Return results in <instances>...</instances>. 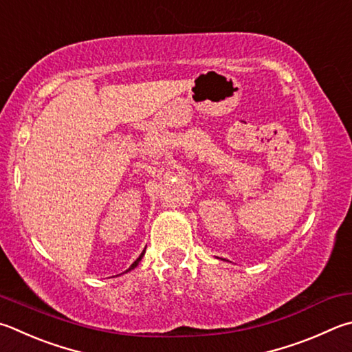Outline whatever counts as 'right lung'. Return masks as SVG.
<instances>
[{"instance_id": "right-lung-1", "label": "right lung", "mask_w": 352, "mask_h": 352, "mask_svg": "<svg viewBox=\"0 0 352 352\" xmlns=\"http://www.w3.org/2000/svg\"><path fill=\"white\" fill-rule=\"evenodd\" d=\"M144 251H146V249H144ZM144 251H143L142 254H140V257H138V258H137L135 261H133V263H132V265L129 266V270H126L124 272H129V271H132V270H135V267L138 266V263H140V261H142V258H143V255H144ZM124 272H123V274H124Z\"/></svg>"}]
</instances>
